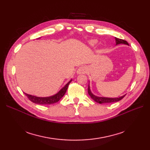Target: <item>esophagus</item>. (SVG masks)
Listing matches in <instances>:
<instances>
[{
	"mask_svg": "<svg viewBox=\"0 0 150 150\" xmlns=\"http://www.w3.org/2000/svg\"><path fill=\"white\" fill-rule=\"evenodd\" d=\"M88 71V68L86 66H81L78 69V74H85Z\"/></svg>",
	"mask_w": 150,
	"mask_h": 150,
	"instance_id": "esophagus-1",
	"label": "esophagus"
}]
</instances>
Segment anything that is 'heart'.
Segmentation results:
<instances>
[{
  "label": "heart",
  "mask_w": 150,
  "mask_h": 150,
  "mask_svg": "<svg viewBox=\"0 0 150 150\" xmlns=\"http://www.w3.org/2000/svg\"><path fill=\"white\" fill-rule=\"evenodd\" d=\"M96 43V40H91V41L90 42V44H91V45H92V46H94V45Z\"/></svg>",
  "instance_id": "heart-1"
}]
</instances>
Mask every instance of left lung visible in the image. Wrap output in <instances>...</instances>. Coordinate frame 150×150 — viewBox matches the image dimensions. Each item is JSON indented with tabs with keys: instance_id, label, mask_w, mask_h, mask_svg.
<instances>
[{
	"instance_id": "1",
	"label": "left lung",
	"mask_w": 150,
	"mask_h": 150,
	"mask_svg": "<svg viewBox=\"0 0 150 150\" xmlns=\"http://www.w3.org/2000/svg\"><path fill=\"white\" fill-rule=\"evenodd\" d=\"M115 40H116V45L117 44H126V45H129L128 43L127 42L126 40H122L119 38H115ZM88 94L89 96H91L93 100L94 101H96V103H98L99 104H103V103H115V102H117V101H119L121 99L123 98L125 95H123V96H122L121 97L119 98H105V97H98L95 96L94 95L91 91V89H90V86H89V84L88 86Z\"/></svg>"
}]
</instances>
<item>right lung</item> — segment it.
<instances>
[{"mask_svg": "<svg viewBox=\"0 0 150 150\" xmlns=\"http://www.w3.org/2000/svg\"><path fill=\"white\" fill-rule=\"evenodd\" d=\"M72 81V79H71L69 82H68L64 87H63L56 94L53 95V96H49V97H37L35 96H33V95L28 94L25 93V96L28 98L29 100L32 102H33L35 104H51L56 103L58 102L60 99L64 96V95L65 94L66 91L67 89L68 86L70 84V83Z\"/></svg>", "mask_w": 150, "mask_h": 150, "instance_id": "1", "label": "right lung"}]
</instances>
